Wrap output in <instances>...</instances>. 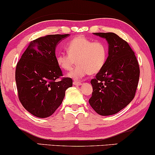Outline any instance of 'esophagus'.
Returning <instances> with one entry per match:
<instances>
[{"mask_svg":"<svg viewBox=\"0 0 155 155\" xmlns=\"http://www.w3.org/2000/svg\"><path fill=\"white\" fill-rule=\"evenodd\" d=\"M74 85H75V86H80V85H81V82L79 81H74Z\"/></svg>","mask_w":155,"mask_h":155,"instance_id":"1","label":"esophagus"}]
</instances>
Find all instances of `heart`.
Listing matches in <instances>:
<instances>
[{
	"label": "heart",
	"instance_id": "1",
	"mask_svg": "<svg viewBox=\"0 0 155 155\" xmlns=\"http://www.w3.org/2000/svg\"><path fill=\"white\" fill-rule=\"evenodd\" d=\"M68 54H60L56 62L60 68L65 71L72 70L68 76L79 79L87 74H95L101 71L108 58L107 45L102 41H93L84 36H76L66 46Z\"/></svg>",
	"mask_w": 155,
	"mask_h": 155
}]
</instances>
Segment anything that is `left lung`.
I'll return each instance as SVG.
<instances>
[{"instance_id":"obj_1","label":"left lung","mask_w":155,"mask_h":155,"mask_svg":"<svg viewBox=\"0 0 155 155\" xmlns=\"http://www.w3.org/2000/svg\"><path fill=\"white\" fill-rule=\"evenodd\" d=\"M108 44V56L102 70L91 80L93 91L90 105L98 114L118 113L134 98L140 69L138 60L127 41L114 33H94Z\"/></svg>"}]
</instances>
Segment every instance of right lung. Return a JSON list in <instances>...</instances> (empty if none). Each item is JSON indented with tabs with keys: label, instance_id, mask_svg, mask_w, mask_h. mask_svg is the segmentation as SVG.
I'll return each instance as SVG.
<instances>
[{
	"label": "right lung",
	"instance_id": "obj_1",
	"mask_svg": "<svg viewBox=\"0 0 155 155\" xmlns=\"http://www.w3.org/2000/svg\"><path fill=\"white\" fill-rule=\"evenodd\" d=\"M69 34L48 35L33 41L17 63L15 71L18 97L28 112L38 118L51 116L61 105L65 90L73 85L63 78L55 49Z\"/></svg>",
	"mask_w": 155,
	"mask_h": 155
}]
</instances>
